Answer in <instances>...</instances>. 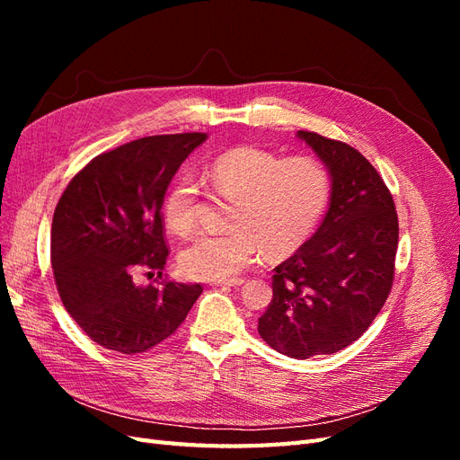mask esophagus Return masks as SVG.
<instances>
[{"label": "esophagus", "instance_id": "34e87169", "mask_svg": "<svg viewBox=\"0 0 460 460\" xmlns=\"http://www.w3.org/2000/svg\"><path fill=\"white\" fill-rule=\"evenodd\" d=\"M243 282H245L243 278H232V280H217V282H213V286H217V288H222V286L235 288V286H242Z\"/></svg>", "mask_w": 460, "mask_h": 460}]
</instances>
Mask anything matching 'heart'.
I'll use <instances>...</instances> for the list:
<instances>
[{
  "instance_id": "1",
  "label": "heart",
  "mask_w": 460,
  "mask_h": 460,
  "mask_svg": "<svg viewBox=\"0 0 460 460\" xmlns=\"http://www.w3.org/2000/svg\"><path fill=\"white\" fill-rule=\"evenodd\" d=\"M213 191L232 199L225 232H201L178 255V267L193 280H228L253 264L261 252L284 259L307 242L323 218L332 191L324 163L313 157L282 159L243 146L220 153L205 169ZM199 188L190 174L166 191L163 215L174 234L198 225Z\"/></svg>"
}]
</instances>
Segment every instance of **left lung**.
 <instances>
[{
    "label": "left lung",
    "instance_id": "8db88e82",
    "mask_svg": "<svg viewBox=\"0 0 460 460\" xmlns=\"http://www.w3.org/2000/svg\"><path fill=\"white\" fill-rule=\"evenodd\" d=\"M332 178L323 225L278 264L259 333L291 358L332 355L358 340L392 291L399 222L392 193L360 153L316 132H297Z\"/></svg>",
    "mask_w": 460,
    "mask_h": 460
}]
</instances>
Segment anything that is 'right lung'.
I'll return each instance as SVG.
<instances>
[{
  "label": "right lung",
  "mask_w": 460,
  "mask_h": 460,
  "mask_svg": "<svg viewBox=\"0 0 460 460\" xmlns=\"http://www.w3.org/2000/svg\"><path fill=\"white\" fill-rule=\"evenodd\" d=\"M207 134L147 136L92 159L55 207L51 267L66 313L105 349L136 355L184 323L199 284L137 286L169 257L161 207L166 188ZM147 272V274H151Z\"/></svg>",
  "instance_id": "1"
}]
</instances>
